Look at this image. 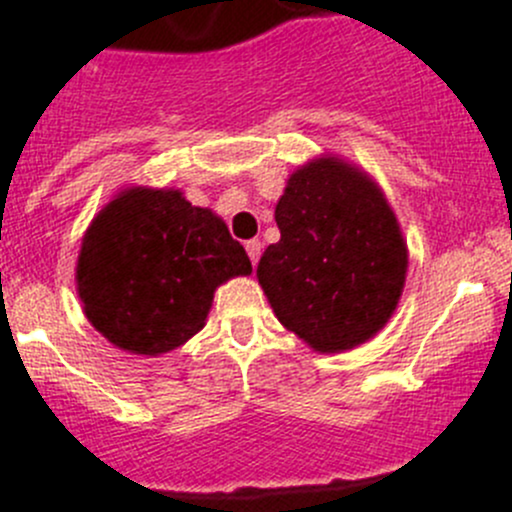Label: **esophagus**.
<instances>
[{"instance_id":"esophagus-1","label":"esophagus","mask_w":512,"mask_h":512,"mask_svg":"<svg viewBox=\"0 0 512 512\" xmlns=\"http://www.w3.org/2000/svg\"><path fill=\"white\" fill-rule=\"evenodd\" d=\"M261 251H263V244L258 239H251V241H246V254H249V258H251V263H258V258H261Z\"/></svg>"}]
</instances>
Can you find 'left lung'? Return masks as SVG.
<instances>
[{
    "label": "left lung",
    "mask_w": 512,
    "mask_h": 512,
    "mask_svg": "<svg viewBox=\"0 0 512 512\" xmlns=\"http://www.w3.org/2000/svg\"><path fill=\"white\" fill-rule=\"evenodd\" d=\"M281 241L256 276L278 321L313 351L376 336L398 306L408 249L376 181L338 156L298 166L276 204Z\"/></svg>",
    "instance_id": "obj_1"
}]
</instances>
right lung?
Segmentation results:
<instances>
[{"label":"right lung","instance_id":"right-lung-1","mask_svg":"<svg viewBox=\"0 0 512 512\" xmlns=\"http://www.w3.org/2000/svg\"><path fill=\"white\" fill-rule=\"evenodd\" d=\"M244 246L179 189H121L86 229L77 291L91 326L116 348L159 356L204 328L214 291L249 276Z\"/></svg>","mask_w":512,"mask_h":512}]
</instances>
